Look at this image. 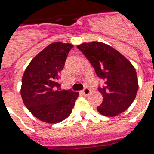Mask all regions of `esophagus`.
Returning a JSON list of instances; mask_svg holds the SVG:
<instances>
[{
	"mask_svg": "<svg viewBox=\"0 0 154 154\" xmlns=\"http://www.w3.org/2000/svg\"><path fill=\"white\" fill-rule=\"evenodd\" d=\"M82 93L84 94L85 96H88L90 93H91V90L89 89V87H85V89L82 90Z\"/></svg>",
	"mask_w": 154,
	"mask_h": 154,
	"instance_id": "34e87169",
	"label": "esophagus"
}]
</instances>
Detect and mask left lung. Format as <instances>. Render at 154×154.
Wrapping results in <instances>:
<instances>
[{"instance_id": "1", "label": "left lung", "mask_w": 154, "mask_h": 154, "mask_svg": "<svg viewBox=\"0 0 154 154\" xmlns=\"http://www.w3.org/2000/svg\"><path fill=\"white\" fill-rule=\"evenodd\" d=\"M77 47L93 65L97 76L105 81V85L98 87L103 101L97 111L106 117L125 111L138 89L136 70L130 61L102 42L83 43Z\"/></svg>"}]
</instances>
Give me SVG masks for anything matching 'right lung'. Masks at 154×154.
I'll list each match as a JSON object with an SVG mask.
<instances>
[{"label":"right lung","mask_w":154,"mask_h":154,"mask_svg":"<svg viewBox=\"0 0 154 154\" xmlns=\"http://www.w3.org/2000/svg\"><path fill=\"white\" fill-rule=\"evenodd\" d=\"M72 47L61 42L49 45L31 60L24 72L20 89L23 102L42 122L58 123L72 112L79 93L60 89L58 80Z\"/></svg>","instance_id":"right-lung-1"}]
</instances>
